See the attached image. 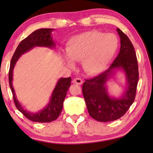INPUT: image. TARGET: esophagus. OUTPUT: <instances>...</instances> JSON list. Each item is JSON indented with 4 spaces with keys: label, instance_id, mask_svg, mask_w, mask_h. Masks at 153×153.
<instances>
[{
    "label": "esophagus",
    "instance_id": "obj_1",
    "mask_svg": "<svg viewBox=\"0 0 153 153\" xmlns=\"http://www.w3.org/2000/svg\"><path fill=\"white\" fill-rule=\"evenodd\" d=\"M72 83H75V84L81 85V84H82V83H83V81L79 78H75L72 80Z\"/></svg>",
    "mask_w": 153,
    "mask_h": 153
}]
</instances>
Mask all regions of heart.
Returning a JSON list of instances; mask_svg holds the SVG:
<instances>
[{"label": "heart", "mask_w": 153, "mask_h": 153, "mask_svg": "<svg viewBox=\"0 0 153 153\" xmlns=\"http://www.w3.org/2000/svg\"><path fill=\"white\" fill-rule=\"evenodd\" d=\"M118 39L114 34L97 30L87 31L76 35L67 42L68 56L64 60L67 65L73 68L74 61H82L83 70L87 74H97L105 69L116 53Z\"/></svg>", "instance_id": "heart-1"}]
</instances>
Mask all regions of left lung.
<instances>
[{
    "label": "left lung",
    "mask_w": 153,
    "mask_h": 153,
    "mask_svg": "<svg viewBox=\"0 0 153 153\" xmlns=\"http://www.w3.org/2000/svg\"><path fill=\"white\" fill-rule=\"evenodd\" d=\"M120 37V49L114 61L105 72L91 79H86L82 86V93L88 113L100 122L118 120L124 116L134 101L139 81L137 58L135 50L128 37L117 28ZM117 70L124 72L126 90L120 98L111 97L106 83Z\"/></svg>",
    "instance_id": "obj_1"
}]
</instances>
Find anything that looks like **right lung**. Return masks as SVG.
<instances>
[{"label":"right lung","instance_id":"right-lung-1","mask_svg":"<svg viewBox=\"0 0 153 153\" xmlns=\"http://www.w3.org/2000/svg\"><path fill=\"white\" fill-rule=\"evenodd\" d=\"M53 28H41L33 32L26 38L21 42L18 45L13 56H12L9 70V84L11 89L16 107L27 118L33 122L49 123L56 120L62 111V106L67 92L71 85V77L60 78L58 81L55 88L51 94V97L47 105L43 109L36 113L29 112L24 109L16 99L15 91L12 85L13 81V70L16 62L22 54L28 52L35 47H47L50 49L55 48L56 43L51 37Z\"/></svg>","mask_w":153,"mask_h":153}]
</instances>
